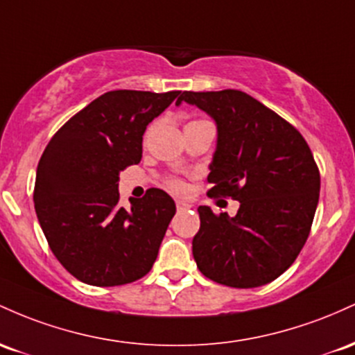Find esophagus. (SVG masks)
<instances>
[{
  "label": "esophagus",
  "mask_w": 355,
  "mask_h": 355,
  "mask_svg": "<svg viewBox=\"0 0 355 355\" xmlns=\"http://www.w3.org/2000/svg\"><path fill=\"white\" fill-rule=\"evenodd\" d=\"M176 208H178V211H186L191 208V205L186 201H176Z\"/></svg>",
  "instance_id": "obj_1"
}]
</instances>
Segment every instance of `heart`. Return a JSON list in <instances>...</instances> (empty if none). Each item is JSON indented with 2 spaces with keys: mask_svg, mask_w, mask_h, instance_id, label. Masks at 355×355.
Here are the masks:
<instances>
[{
  "mask_svg": "<svg viewBox=\"0 0 355 355\" xmlns=\"http://www.w3.org/2000/svg\"><path fill=\"white\" fill-rule=\"evenodd\" d=\"M171 189H174V191H176V193H181V191L184 189V186H182V182L173 181V182H171Z\"/></svg>",
  "mask_w": 355,
  "mask_h": 355,
  "instance_id": "obj_1",
  "label": "heart"
}]
</instances>
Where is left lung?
<instances>
[{
  "label": "left lung",
  "mask_w": 355,
  "mask_h": 355,
  "mask_svg": "<svg viewBox=\"0 0 355 355\" xmlns=\"http://www.w3.org/2000/svg\"><path fill=\"white\" fill-rule=\"evenodd\" d=\"M182 102L216 124L208 194L240 201L233 218L198 208L199 272L234 288L270 284L295 261L315 216L320 174L312 150L295 127L245 92H182L176 105Z\"/></svg>",
  "instance_id": "obj_1"
}]
</instances>
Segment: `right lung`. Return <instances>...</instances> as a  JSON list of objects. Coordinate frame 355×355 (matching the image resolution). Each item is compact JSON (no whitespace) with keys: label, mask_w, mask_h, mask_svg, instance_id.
Wrapping results in <instances>:
<instances>
[{"label":"right lung","mask_w":355,"mask_h":355,"mask_svg":"<svg viewBox=\"0 0 355 355\" xmlns=\"http://www.w3.org/2000/svg\"><path fill=\"white\" fill-rule=\"evenodd\" d=\"M181 92L112 90L75 114L43 150L35 181V211L51 252L87 285L139 280L156 261L176 213L173 198L147 189L119 205V174L142 159L146 127Z\"/></svg>","instance_id":"1"}]
</instances>
